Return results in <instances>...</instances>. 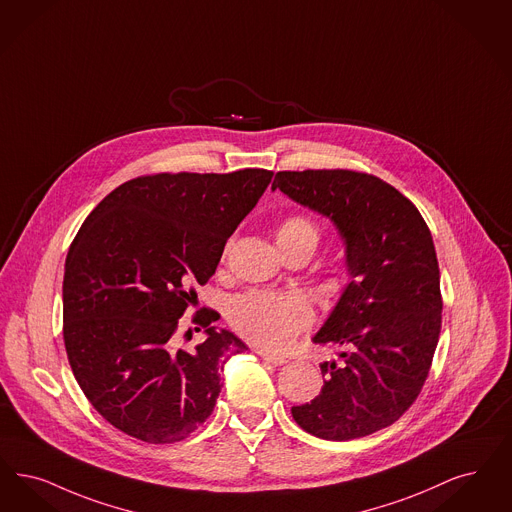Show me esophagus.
<instances>
[{"label": "esophagus", "mask_w": 512, "mask_h": 512, "mask_svg": "<svg viewBox=\"0 0 512 512\" xmlns=\"http://www.w3.org/2000/svg\"><path fill=\"white\" fill-rule=\"evenodd\" d=\"M257 354L268 362V364H272V366H284L287 364L286 358L284 356H278V354H270V352H266V350H257Z\"/></svg>", "instance_id": "34e87169"}]
</instances>
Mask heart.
Returning a JSON list of instances; mask_svg holds the SVG:
<instances>
[{
  "label": "heart",
  "instance_id": "heart-1",
  "mask_svg": "<svg viewBox=\"0 0 512 512\" xmlns=\"http://www.w3.org/2000/svg\"><path fill=\"white\" fill-rule=\"evenodd\" d=\"M318 232L303 217H287L276 228V244L280 249L312 246L316 249ZM228 318L249 341L268 348H284L307 328L314 314L301 295H278L268 291H247L232 299Z\"/></svg>",
  "mask_w": 512,
  "mask_h": 512
}]
</instances>
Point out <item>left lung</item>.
<instances>
[{
  "label": "left lung",
  "instance_id": "left-lung-1",
  "mask_svg": "<svg viewBox=\"0 0 512 512\" xmlns=\"http://www.w3.org/2000/svg\"><path fill=\"white\" fill-rule=\"evenodd\" d=\"M329 219L345 246L347 286L314 343L343 347L320 364L322 392L293 406L297 425L345 442L398 421L429 375L442 326L429 226L394 186L347 169L280 171L272 192Z\"/></svg>",
  "mask_w": 512,
  "mask_h": 512
}]
</instances>
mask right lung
<instances>
[{
	"label": "right lung",
	"mask_w": 512,
	"mask_h": 512,
	"mask_svg": "<svg viewBox=\"0 0 512 512\" xmlns=\"http://www.w3.org/2000/svg\"><path fill=\"white\" fill-rule=\"evenodd\" d=\"M270 179L266 169L139 177L85 219L64 265V347L83 394L116 429L171 444L211 415L226 358L246 343L211 326L213 310L194 318L198 347H179L175 333Z\"/></svg>",
	"instance_id": "obj_1"
}]
</instances>
